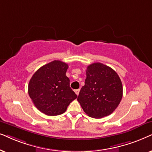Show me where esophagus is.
<instances>
[{
    "mask_svg": "<svg viewBox=\"0 0 152 152\" xmlns=\"http://www.w3.org/2000/svg\"><path fill=\"white\" fill-rule=\"evenodd\" d=\"M74 92H75V93H76V94H77V95H78V94H79V92H80V89H77V90H75V91H74Z\"/></svg>",
    "mask_w": 152,
    "mask_h": 152,
    "instance_id": "obj_1",
    "label": "esophagus"
}]
</instances>
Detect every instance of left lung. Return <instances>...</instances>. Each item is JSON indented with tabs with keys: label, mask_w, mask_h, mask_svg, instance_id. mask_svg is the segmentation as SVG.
<instances>
[{
	"label": "left lung",
	"mask_w": 152,
	"mask_h": 152,
	"mask_svg": "<svg viewBox=\"0 0 152 152\" xmlns=\"http://www.w3.org/2000/svg\"><path fill=\"white\" fill-rule=\"evenodd\" d=\"M86 79L77 99L83 110L93 118L110 115L122 100V83L118 74L100 62L88 66Z\"/></svg>",
	"instance_id": "obj_1"
}]
</instances>
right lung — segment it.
<instances>
[{
  "label": "right lung",
  "mask_w": 152,
  "mask_h": 152,
  "mask_svg": "<svg viewBox=\"0 0 152 152\" xmlns=\"http://www.w3.org/2000/svg\"><path fill=\"white\" fill-rule=\"evenodd\" d=\"M68 64L54 60L40 67L28 84V94L36 108L48 116L65 112L77 95L71 89L66 76Z\"/></svg>",
  "instance_id": "add662e5"
}]
</instances>
